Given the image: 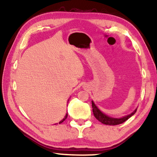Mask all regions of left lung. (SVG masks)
<instances>
[{
	"mask_svg": "<svg viewBox=\"0 0 157 157\" xmlns=\"http://www.w3.org/2000/svg\"><path fill=\"white\" fill-rule=\"evenodd\" d=\"M92 103V108H93V113L94 117L98 121L101 122L102 124H106V125H111V126H114V125H118V124L124 123V121H126V120L129 119L130 117H132L133 115L136 113L137 109H135V110L133 111L132 113L128 114L127 116H125V117H123L121 118H113L110 117L106 114H105L99 110V109L96 106V105L94 104L93 101H91Z\"/></svg>",
	"mask_w": 157,
	"mask_h": 157,
	"instance_id": "obj_1",
	"label": "left lung"
}]
</instances>
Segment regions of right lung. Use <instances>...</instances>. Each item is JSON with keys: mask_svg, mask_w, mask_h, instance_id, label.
<instances>
[{"mask_svg": "<svg viewBox=\"0 0 157 157\" xmlns=\"http://www.w3.org/2000/svg\"><path fill=\"white\" fill-rule=\"evenodd\" d=\"M67 117H68V113H66V116H65V117H64V118H63V119H62V120H61V121L59 122V124H61V123H62V122H63L64 121H65V120H66V118H67Z\"/></svg>", "mask_w": 157, "mask_h": 157, "instance_id": "obj_1", "label": "right lung"}]
</instances>
